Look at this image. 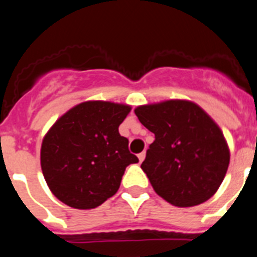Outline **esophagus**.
<instances>
[{
  "label": "esophagus",
  "mask_w": 257,
  "mask_h": 257,
  "mask_svg": "<svg viewBox=\"0 0 257 257\" xmlns=\"http://www.w3.org/2000/svg\"><path fill=\"white\" fill-rule=\"evenodd\" d=\"M138 157H139L140 162H143V161H144V158H145V152H142V153H139V154H138Z\"/></svg>",
  "instance_id": "34e87169"
}]
</instances>
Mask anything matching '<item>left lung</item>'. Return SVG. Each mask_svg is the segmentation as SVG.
<instances>
[{"label":"left lung","instance_id":"left-lung-1","mask_svg":"<svg viewBox=\"0 0 257 257\" xmlns=\"http://www.w3.org/2000/svg\"><path fill=\"white\" fill-rule=\"evenodd\" d=\"M135 114L154 134L142 169L157 194L179 207L211 198L230 160L224 135L212 118L187 100L138 106Z\"/></svg>","mask_w":257,"mask_h":257}]
</instances>
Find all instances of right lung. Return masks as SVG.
<instances>
[{"label":"right lung","instance_id":"1","mask_svg":"<svg viewBox=\"0 0 257 257\" xmlns=\"http://www.w3.org/2000/svg\"><path fill=\"white\" fill-rule=\"evenodd\" d=\"M131 108L86 101L61 115L41 148V169L52 194L70 207L100 206L117 193L124 170L139 158L118 127Z\"/></svg>","mask_w":257,"mask_h":257}]
</instances>
